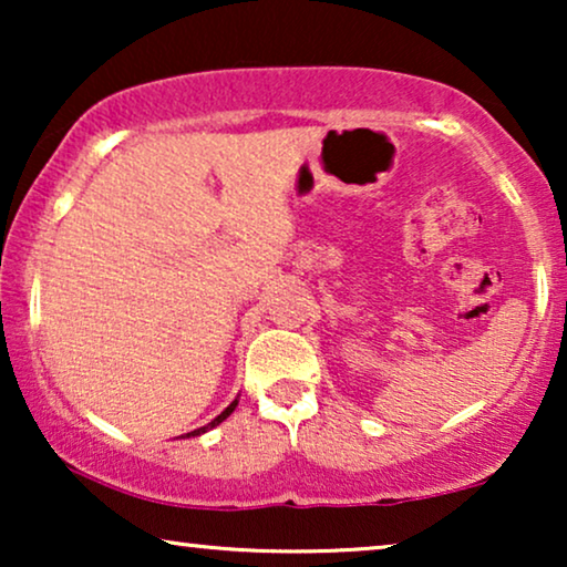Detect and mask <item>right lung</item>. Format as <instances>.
I'll use <instances>...</instances> for the list:
<instances>
[{
    "label": "right lung",
    "mask_w": 567,
    "mask_h": 567,
    "mask_svg": "<svg viewBox=\"0 0 567 567\" xmlns=\"http://www.w3.org/2000/svg\"><path fill=\"white\" fill-rule=\"evenodd\" d=\"M237 402L239 400H231L229 402V408H224L221 410V413L219 415H216L214 417V421L212 423H206V425H200V429H196V431H190V433H185V439H190V436H200V433H206V431H212V429H216V425H219L221 421H227V417L231 415V413H235V408H237Z\"/></svg>",
    "instance_id": "add662e5"
}]
</instances>
